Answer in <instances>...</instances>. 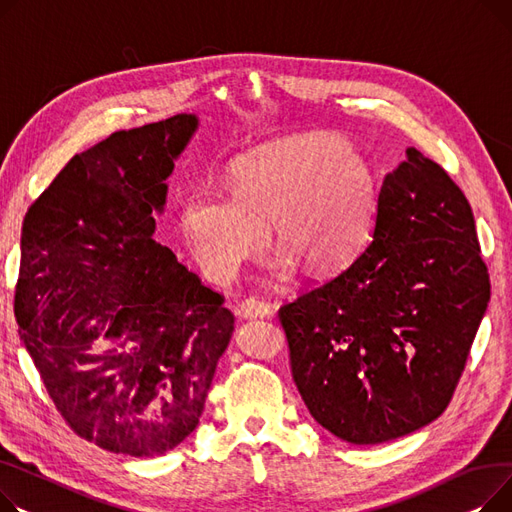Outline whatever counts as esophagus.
I'll list each match as a JSON object with an SVG mask.
<instances>
[{
    "label": "esophagus",
    "instance_id": "34e87169",
    "mask_svg": "<svg viewBox=\"0 0 512 512\" xmlns=\"http://www.w3.org/2000/svg\"><path fill=\"white\" fill-rule=\"evenodd\" d=\"M273 314V306L260 297H248L244 299L242 304H239V316L242 318H264Z\"/></svg>",
    "mask_w": 512,
    "mask_h": 512
}]
</instances>
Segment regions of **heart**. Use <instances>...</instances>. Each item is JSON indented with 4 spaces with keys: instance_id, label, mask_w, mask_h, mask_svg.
<instances>
[{
    "instance_id": "1",
    "label": "heart",
    "mask_w": 512,
    "mask_h": 512,
    "mask_svg": "<svg viewBox=\"0 0 512 512\" xmlns=\"http://www.w3.org/2000/svg\"><path fill=\"white\" fill-rule=\"evenodd\" d=\"M376 179L351 144L304 134L239 157L231 192L194 190L182 206V231L210 277L229 279L260 252L266 225L285 244L279 266L304 260L312 270L343 266L368 242Z\"/></svg>"
}]
</instances>
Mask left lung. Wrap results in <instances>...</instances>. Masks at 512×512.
Here are the masks:
<instances>
[{
	"label": "left lung",
	"mask_w": 512,
	"mask_h": 512,
	"mask_svg": "<svg viewBox=\"0 0 512 512\" xmlns=\"http://www.w3.org/2000/svg\"><path fill=\"white\" fill-rule=\"evenodd\" d=\"M488 302L471 206L411 146L384 177L366 250L279 310L299 395L351 444L424 428L453 399Z\"/></svg>",
	"instance_id": "1"
}]
</instances>
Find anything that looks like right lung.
<instances>
[{
	"label": "right lung",
	"mask_w": 512,
	"mask_h": 512,
	"mask_svg": "<svg viewBox=\"0 0 512 512\" xmlns=\"http://www.w3.org/2000/svg\"><path fill=\"white\" fill-rule=\"evenodd\" d=\"M198 117L115 132L28 208L14 314L55 409L115 455L157 457L198 426L235 316L153 239Z\"/></svg>",
	"instance_id": "add662e5"
}]
</instances>
